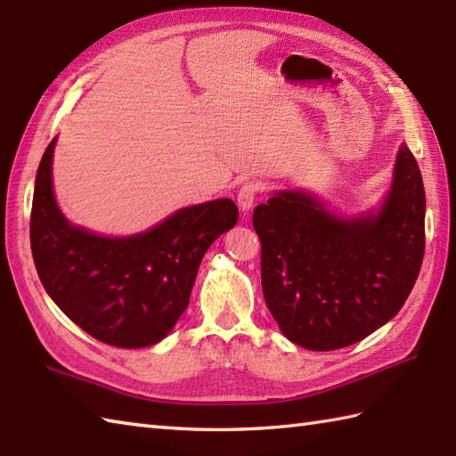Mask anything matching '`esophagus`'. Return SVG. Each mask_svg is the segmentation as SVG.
Listing matches in <instances>:
<instances>
[{
	"instance_id": "obj_1",
	"label": "esophagus",
	"mask_w": 456,
	"mask_h": 456,
	"mask_svg": "<svg viewBox=\"0 0 456 456\" xmlns=\"http://www.w3.org/2000/svg\"><path fill=\"white\" fill-rule=\"evenodd\" d=\"M261 191H263V187H261V182H257V180H249L240 187L238 207H240L241 213H248V210L255 203V197H257Z\"/></svg>"
}]
</instances>
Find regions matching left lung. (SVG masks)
<instances>
[{"label": "left lung", "mask_w": 456, "mask_h": 456, "mask_svg": "<svg viewBox=\"0 0 456 456\" xmlns=\"http://www.w3.org/2000/svg\"><path fill=\"white\" fill-rule=\"evenodd\" d=\"M266 307L288 340L338 350L391 321L412 292L426 248V191L401 144L377 213L340 218L304 191H279L253 210Z\"/></svg>", "instance_id": "obj_1"}]
</instances>
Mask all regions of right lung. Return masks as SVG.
Listing matches in <instances>:
<instances>
[{
	"mask_svg": "<svg viewBox=\"0 0 456 456\" xmlns=\"http://www.w3.org/2000/svg\"><path fill=\"white\" fill-rule=\"evenodd\" d=\"M40 160L30 249L42 286L75 325L118 348L162 340L190 304L205 251L238 222L232 199L177 210L142 234L104 238L69 224L55 203L52 159Z\"/></svg>",
	"mask_w": 456,
	"mask_h": 456,
	"instance_id": "right-lung-1",
	"label": "right lung"
}]
</instances>
